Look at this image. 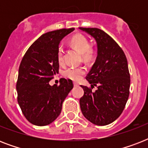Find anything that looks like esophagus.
Segmentation results:
<instances>
[{"instance_id": "1", "label": "esophagus", "mask_w": 148, "mask_h": 148, "mask_svg": "<svg viewBox=\"0 0 148 148\" xmlns=\"http://www.w3.org/2000/svg\"><path fill=\"white\" fill-rule=\"evenodd\" d=\"M74 87H77V86H78V84L76 83V82H74Z\"/></svg>"}]
</instances>
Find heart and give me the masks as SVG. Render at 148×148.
I'll list each match as a JSON object with an SVG mask.
<instances>
[{"instance_id":"b5f03b06","label":"heart","mask_w":148,"mask_h":148,"mask_svg":"<svg viewBox=\"0 0 148 148\" xmlns=\"http://www.w3.org/2000/svg\"><path fill=\"white\" fill-rule=\"evenodd\" d=\"M70 44L74 49L77 50L82 56V58L86 61L90 60L94 58L95 51L90 47V42L88 38L82 34H77L73 36L70 40ZM58 62L61 64L64 60V48L60 46L57 53ZM85 73V70L82 67H68L64 71V75L66 77L73 80L79 81Z\"/></svg>"}]
</instances>
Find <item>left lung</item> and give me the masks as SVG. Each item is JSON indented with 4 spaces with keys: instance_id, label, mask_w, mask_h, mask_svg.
Returning <instances> with one entry per match:
<instances>
[{
    "instance_id": "left-lung-1",
    "label": "left lung",
    "mask_w": 148,
    "mask_h": 148,
    "mask_svg": "<svg viewBox=\"0 0 148 148\" xmlns=\"http://www.w3.org/2000/svg\"><path fill=\"white\" fill-rule=\"evenodd\" d=\"M95 38L97 55L88 76L91 88L81 85L84 96L80 99L81 112L92 124L104 126L121 114L129 97L130 74L126 56L112 38L98 28L79 27Z\"/></svg>"
}]
</instances>
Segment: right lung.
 Segmentation results:
<instances>
[{
    "instance_id": "1",
    "label": "right lung",
    "mask_w": 148,
    "mask_h": 148,
    "mask_svg": "<svg viewBox=\"0 0 148 148\" xmlns=\"http://www.w3.org/2000/svg\"><path fill=\"white\" fill-rule=\"evenodd\" d=\"M74 30L44 34L29 47L21 62L16 85L17 102L24 117L34 125L46 126L55 121L74 87L70 79L60 78L59 86L49 84L58 74L57 53L60 41Z\"/></svg>"
}]
</instances>
